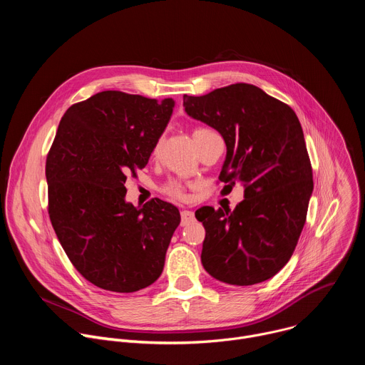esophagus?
<instances>
[{"instance_id":"1","label":"esophagus","mask_w":365,"mask_h":365,"mask_svg":"<svg viewBox=\"0 0 365 365\" xmlns=\"http://www.w3.org/2000/svg\"><path fill=\"white\" fill-rule=\"evenodd\" d=\"M180 217H182V225L185 227V225H187L189 222H192L193 220H195V214L192 212V211H187V210H185V211H182L180 212Z\"/></svg>"}]
</instances>
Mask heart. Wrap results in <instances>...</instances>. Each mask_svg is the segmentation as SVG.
Wrapping results in <instances>:
<instances>
[{"mask_svg": "<svg viewBox=\"0 0 365 365\" xmlns=\"http://www.w3.org/2000/svg\"><path fill=\"white\" fill-rule=\"evenodd\" d=\"M210 133H212V131L207 130V128H195V130H193V140L196 141V140L205 137L206 134H210ZM160 144H162V138L155 141V144H154V147H153V151H151L153 155H158V154H159ZM162 192H163L166 196H169L170 199L182 200V199H185V195H186V185L182 183L180 180H175V179H173V180H169V182L162 187Z\"/></svg>", "mask_w": 365, "mask_h": 365, "instance_id": "heart-1", "label": "heart"}]
</instances>
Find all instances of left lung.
Returning <instances> with one entry per match:
<instances>
[{"label": "left lung", "instance_id": "left-lung-1", "mask_svg": "<svg viewBox=\"0 0 365 365\" xmlns=\"http://www.w3.org/2000/svg\"><path fill=\"white\" fill-rule=\"evenodd\" d=\"M187 115L225 140L220 180L242 183L234 211L203 206L195 212L206 235L200 259L220 282L250 286L277 274L290 259L314 190L303 130L287 103L250 83L202 96L183 95Z\"/></svg>", "mask_w": 365, "mask_h": 365}]
</instances>
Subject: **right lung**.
<instances>
[{"instance_id":"1","label":"right lung","mask_w":365,"mask_h":365,"mask_svg":"<svg viewBox=\"0 0 365 365\" xmlns=\"http://www.w3.org/2000/svg\"><path fill=\"white\" fill-rule=\"evenodd\" d=\"M175 101L102 91L73 103L46 159L48 217L75 269L92 284L133 293L158 280L179 210L125 202L127 175L145 168Z\"/></svg>"}]
</instances>
